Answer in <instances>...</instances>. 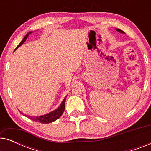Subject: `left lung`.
I'll list each match as a JSON object with an SVG mask.
<instances>
[{
    "mask_svg": "<svg viewBox=\"0 0 151 151\" xmlns=\"http://www.w3.org/2000/svg\"><path fill=\"white\" fill-rule=\"evenodd\" d=\"M116 30L117 31V32H120V33H122V34H124V32L122 30H120V29H116Z\"/></svg>",
    "mask_w": 151,
    "mask_h": 151,
    "instance_id": "left-lung-1",
    "label": "left lung"
}]
</instances>
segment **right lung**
Segmentation results:
<instances>
[{
  "mask_svg": "<svg viewBox=\"0 0 151 151\" xmlns=\"http://www.w3.org/2000/svg\"><path fill=\"white\" fill-rule=\"evenodd\" d=\"M32 33H33V32H29L28 34H26V36L24 37V38L22 39V40L20 42V44L18 45L17 47L16 48V49H18L20 46H21V45L23 44L24 42H25V40H27V38L29 35L32 34ZM66 97L64 98L63 101L62 102V103L60 104V106L58 107V108L57 109H55V110H54L53 111H52V112H50L49 113H47V114H46V115H42V116H39V117L28 116V115L24 114V116L29 117V118L32 119V120H34L35 122H40V123H42V124H48V123L53 122L56 120V119H58L59 117H60L62 115H63V113L65 109ZM21 113L22 114H23L22 113Z\"/></svg>",
  "mask_w": 151,
  "mask_h": 151,
  "instance_id": "add662e5",
  "label": "right lung"
}]
</instances>
